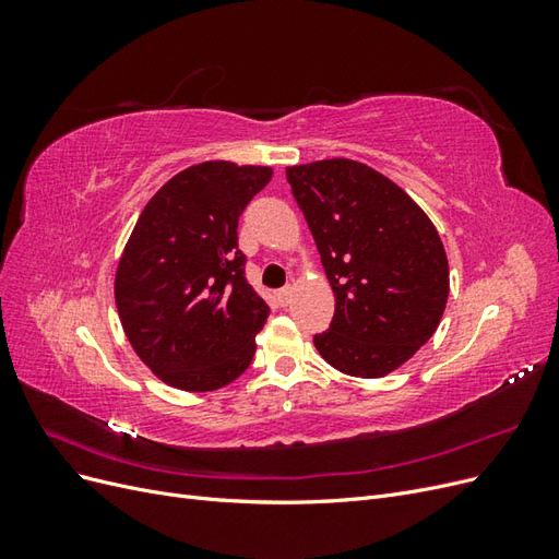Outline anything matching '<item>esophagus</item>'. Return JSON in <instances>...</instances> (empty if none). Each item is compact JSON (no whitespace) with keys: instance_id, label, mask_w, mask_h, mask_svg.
<instances>
[{"instance_id":"obj_1","label":"esophagus","mask_w":559,"mask_h":559,"mask_svg":"<svg viewBox=\"0 0 559 559\" xmlns=\"http://www.w3.org/2000/svg\"><path fill=\"white\" fill-rule=\"evenodd\" d=\"M292 294H294L292 286H282V289L277 292V300H280V306H289Z\"/></svg>"}]
</instances>
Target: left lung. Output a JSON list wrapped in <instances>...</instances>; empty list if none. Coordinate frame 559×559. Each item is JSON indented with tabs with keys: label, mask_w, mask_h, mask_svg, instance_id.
Segmentation results:
<instances>
[{
	"label": "left lung",
	"mask_w": 559,
	"mask_h": 559,
	"mask_svg": "<svg viewBox=\"0 0 559 559\" xmlns=\"http://www.w3.org/2000/svg\"><path fill=\"white\" fill-rule=\"evenodd\" d=\"M335 296L314 347L354 378H382L441 324L450 267L438 230L403 189L357 160L286 170Z\"/></svg>",
	"instance_id": "8db88e82"
}]
</instances>
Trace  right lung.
Wrapping results in <instances>:
<instances>
[{"label": "right lung", "mask_w": 559, "mask_h": 559, "mask_svg": "<svg viewBox=\"0 0 559 559\" xmlns=\"http://www.w3.org/2000/svg\"><path fill=\"white\" fill-rule=\"evenodd\" d=\"M270 167L200 163L146 202L116 270L132 349L183 392H212L249 368L267 302L247 282L238 222Z\"/></svg>", "instance_id": "1"}]
</instances>
